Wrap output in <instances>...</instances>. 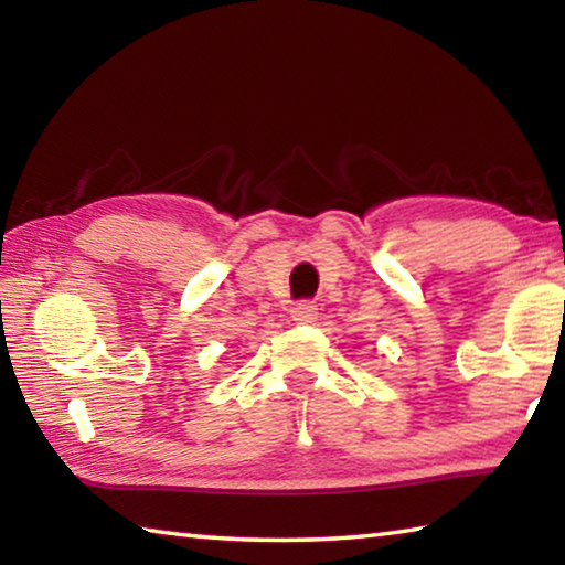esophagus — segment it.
Returning a JSON list of instances; mask_svg holds the SVG:
<instances>
[{
  "mask_svg": "<svg viewBox=\"0 0 565 565\" xmlns=\"http://www.w3.org/2000/svg\"><path fill=\"white\" fill-rule=\"evenodd\" d=\"M291 319L296 321V323H313L319 319V309H317V303L313 301H299L291 309Z\"/></svg>",
  "mask_w": 565,
  "mask_h": 565,
  "instance_id": "34e87169",
  "label": "esophagus"
}]
</instances>
